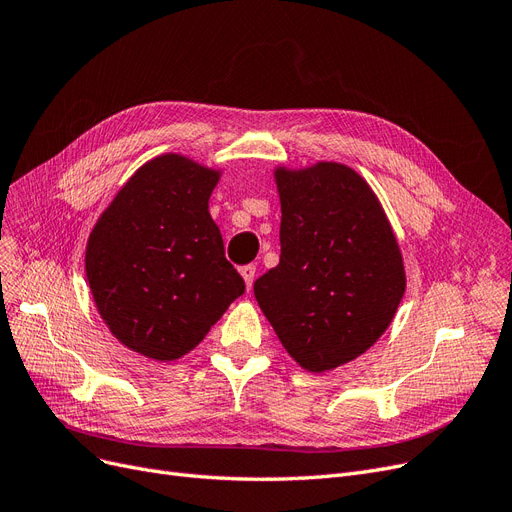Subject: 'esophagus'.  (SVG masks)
Returning a JSON list of instances; mask_svg holds the SVG:
<instances>
[{"label":"esophagus","instance_id":"1","mask_svg":"<svg viewBox=\"0 0 512 512\" xmlns=\"http://www.w3.org/2000/svg\"><path fill=\"white\" fill-rule=\"evenodd\" d=\"M240 274H242L244 282H247V288L251 291L253 280H255V274H257V268H255L253 263H249V265H242V268H240Z\"/></svg>","mask_w":512,"mask_h":512}]
</instances>
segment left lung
Here are the masks:
<instances>
[{
  "mask_svg": "<svg viewBox=\"0 0 512 512\" xmlns=\"http://www.w3.org/2000/svg\"><path fill=\"white\" fill-rule=\"evenodd\" d=\"M280 263L255 299L293 358L324 372L362 355L406 291L402 255L368 184L339 163L276 171Z\"/></svg>",
  "mask_w": 512,
  "mask_h": 512,
  "instance_id": "left-lung-1",
  "label": "left lung"
}]
</instances>
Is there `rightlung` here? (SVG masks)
Masks as SVG:
<instances>
[{
    "mask_svg": "<svg viewBox=\"0 0 512 512\" xmlns=\"http://www.w3.org/2000/svg\"><path fill=\"white\" fill-rule=\"evenodd\" d=\"M217 180V171L163 154L121 188L87 242L100 316L146 358H182L244 293L209 215Z\"/></svg>",
    "mask_w": 512,
    "mask_h": 512,
    "instance_id": "right-lung-1",
    "label": "right lung"
}]
</instances>
